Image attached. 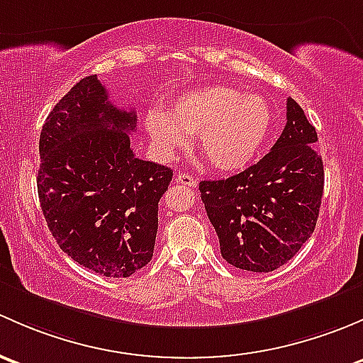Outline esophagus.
I'll list each match as a JSON object with an SVG mask.
<instances>
[{
    "label": "esophagus",
    "instance_id": "esophagus-1",
    "mask_svg": "<svg viewBox=\"0 0 363 363\" xmlns=\"http://www.w3.org/2000/svg\"><path fill=\"white\" fill-rule=\"evenodd\" d=\"M177 183H178V185H182V186H192V189H196V186H197L196 178H194L190 173H185V171L177 174Z\"/></svg>",
    "mask_w": 363,
    "mask_h": 363
}]
</instances>
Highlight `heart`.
<instances>
[{"instance_id":"obj_1","label":"heart","mask_w":363,"mask_h":363,"mask_svg":"<svg viewBox=\"0 0 363 363\" xmlns=\"http://www.w3.org/2000/svg\"><path fill=\"white\" fill-rule=\"evenodd\" d=\"M145 129L157 150L171 155L189 145L197 147L215 169L234 173L257 159L272 129V111L259 94H242L230 85H206L180 94L169 113L150 110Z\"/></svg>"}]
</instances>
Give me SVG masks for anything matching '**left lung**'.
<instances>
[{
	"mask_svg": "<svg viewBox=\"0 0 363 363\" xmlns=\"http://www.w3.org/2000/svg\"><path fill=\"white\" fill-rule=\"evenodd\" d=\"M316 129L292 98L286 125L267 155L225 180L199 183L222 257L234 267L271 272L311 238L323 196Z\"/></svg>",
	"mask_w": 363,
	"mask_h": 363,
	"instance_id": "8db88e82",
	"label": "left lung"
}]
</instances>
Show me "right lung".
Instances as JSON below:
<instances>
[{
    "instance_id": "add662e5",
    "label": "right lung",
    "mask_w": 363,
    "mask_h": 363,
    "mask_svg": "<svg viewBox=\"0 0 363 363\" xmlns=\"http://www.w3.org/2000/svg\"><path fill=\"white\" fill-rule=\"evenodd\" d=\"M136 121L91 74L55 104L40 134L36 183L48 229L74 262L108 278L152 260L159 201L173 178L171 167L134 157Z\"/></svg>"
}]
</instances>
